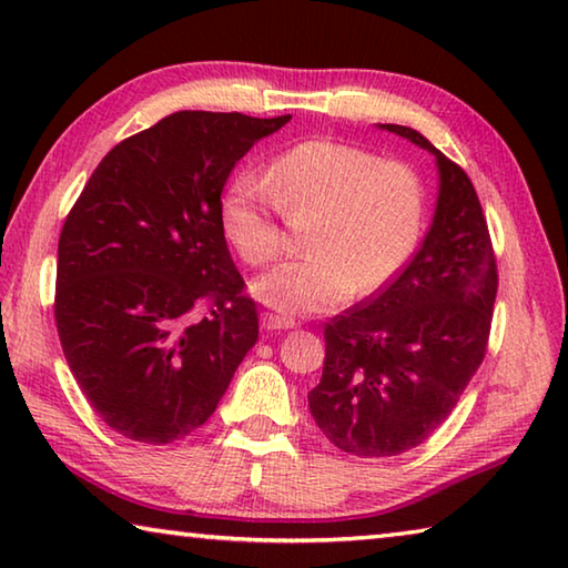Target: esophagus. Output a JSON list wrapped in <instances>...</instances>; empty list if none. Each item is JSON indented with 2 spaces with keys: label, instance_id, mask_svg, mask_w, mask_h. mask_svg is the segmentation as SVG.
Returning <instances> with one entry per match:
<instances>
[{
  "label": "esophagus",
  "instance_id": "obj_1",
  "mask_svg": "<svg viewBox=\"0 0 568 568\" xmlns=\"http://www.w3.org/2000/svg\"><path fill=\"white\" fill-rule=\"evenodd\" d=\"M263 325H265V331H291V328H295V321L293 318H287V315H277V313H265V318H263Z\"/></svg>",
  "mask_w": 568,
  "mask_h": 568
}]
</instances>
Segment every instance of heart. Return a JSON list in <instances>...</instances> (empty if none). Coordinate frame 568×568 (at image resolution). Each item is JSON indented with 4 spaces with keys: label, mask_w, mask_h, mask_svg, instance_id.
I'll list each match as a JSON object with an SVG mask.
<instances>
[{
    "label": "heart",
    "mask_w": 568,
    "mask_h": 568,
    "mask_svg": "<svg viewBox=\"0 0 568 568\" xmlns=\"http://www.w3.org/2000/svg\"><path fill=\"white\" fill-rule=\"evenodd\" d=\"M315 213L311 255L257 277L253 293L283 313H323L390 285L416 253L426 190L406 162L338 140H305L267 165L265 180L237 178L220 205L227 243L250 265L281 255V215Z\"/></svg>",
    "instance_id": "b5f03b06"
}]
</instances>
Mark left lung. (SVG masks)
I'll use <instances>...</instances> for the list:
<instances>
[{"mask_svg": "<svg viewBox=\"0 0 568 568\" xmlns=\"http://www.w3.org/2000/svg\"><path fill=\"white\" fill-rule=\"evenodd\" d=\"M436 155L438 203L403 273L325 325L321 383L307 406L333 446L386 458L420 446L484 363L498 291L474 182L420 132L381 124Z\"/></svg>", "mask_w": 568, "mask_h": 568, "instance_id": "1", "label": "left lung"}]
</instances>
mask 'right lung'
Listing matches in <instances>:
<instances>
[{
  "label": "right lung",
  "instance_id": "add662e5",
  "mask_svg": "<svg viewBox=\"0 0 568 568\" xmlns=\"http://www.w3.org/2000/svg\"><path fill=\"white\" fill-rule=\"evenodd\" d=\"M283 118L182 110L114 145L57 247L54 321L94 413L165 446L213 416L257 341L220 205L235 162Z\"/></svg>",
  "mask_w": 568,
  "mask_h": 568
}]
</instances>
